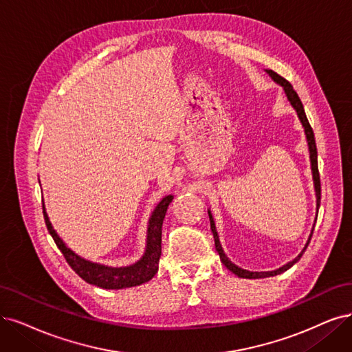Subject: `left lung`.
<instances>
[{
	"instance_id": "obj_1",
	"label": "left lung",
	"mask_w": 352,
	"mask_h": 352,
	"mask_svg": "<svg viewBox=\"0 0 352 352\" xmlns=\"http://www.w3.org/2000/svg\"><path fill=\"white\" fill-rule=\"evenodd\" d=\"M268 74H270V76L272 78V80H274L276 82H278L283 88H284V91H285V96H287V98H289V101L292 102V106L296 109V111H297V116H298V119H300V122H302V124H303V127H305V133H306V138H307V143H309V151H310V162H311V173H314V181H315V190H316V206H318V210H319V206H320V177H319V169H318V149H316V142H315V133H314V129H311V126H310V123H309V120H307V117H306V113H305V109H303V104H302V101H300V98H298V96H297V93L296 91L293 89V85L285 80V78H283L281 75H278L277 72H274V71H267ZM209 219H210V229H212V232H213V238H214V246H216V251H217V254H219V256H220V259H222V263L225 264V267L229 270V271H232L233 274H236L238 277H241V278H265V277H272V276H277V274H281V272H284V271H287L290 267H293L298 259L302 258V255H303V252L306 251V248H307V245L310 243V239H311V235H314V229H311V233H310V236H309V241H307V243H306V246H305V250L298 254L293 261H290L289 264H285V265H283L281 268H278V270H276V271H265V272H252V271H246V270H242V268H239L238 265H235L233 263H230L229 261V258L225 255V252H223V250H222V246H220V242H219V236H217V232H216V226H214V222H213V217H212V214H210V212H209ZM316 222V220H315Z\"/></svg>"
}]
</instances>
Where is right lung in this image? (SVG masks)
I'll list each match as a JSON object with an SVG mask.
<instances>
[{
	"instance_id": "right-lung-1",
	"label": "right lung",
	"mask_w": 352,
	"mask_h": 352,
	"mask_svg": "<svg viewBox=\"0 0 352 352\" xmlns=\"http://www.w3.org/2000/svg\"><path fill=\"white\" fill-rule=\"evenodd\" d=\"M174 196H166L162 199V201L156 206L151 219H149V226H148V246L146 252L143 255L140 261L130 267L123 268H111V267H104L98 264H93L85 259L80 258L76 254H74L69 248H67L60 238L56 235V232L52 228L49 217L45 212V204L43 206V216L45 222L49 233L54 238L59 251L63 254L67 263L69 267L80 276L82 280H85L89 284H94L97 287L101 289H126V287H133V285H140L143 283L149 281L158 271L160 264V256H161V235H162V222L166 213V209L169 203L173 201Z\"/></svg>"
}]
</instances>
